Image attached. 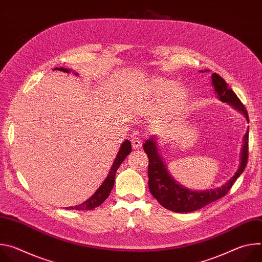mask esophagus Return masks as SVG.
Wrapping results in <instances>:
<instances>
[{"label":"esophagus","instance_id":"obj_1","mask_svg":"<svg viewBox=\"0 0 262 262\" xmlns=\"http://www.w3.org/2000/svg\"><path fill=\"white\" fill-rule=\"evenodd\" d=\"M142 144H143V142H142V140H141L140 138L135 137V138L132 139V146H133L134 149H139V148H141V147H142Z\"/></svg>","mask_w":262,"mask_h":262}]
</instances>
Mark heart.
<instances>
[{"mask_svg":"<svg viewBox=\"0 0 262 262\" xmlns=\"http://www.w3.org/2000/svg\"><path fill=\"white\" fill-rule=\"evenodd\" d=\"M176 83L166 79L156 78L149 81L145 86V92L148 96L155 99H162L168 96L167 102L170 106L179 105L189 96V91L184 86H174Z\"/></svg>","mask_w":262,"mask_h":262,"instance_id":"obj_1","label":"heart"}]
</instances>
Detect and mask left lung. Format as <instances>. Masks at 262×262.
Listing matches in <instances>:
<instances>
[{
  "mask_svg": "<svg viewBox=\"0 0 262 262\" xmlns=\"http://www.w3.org/2000/svg\"><path fill=\"white\" fill-rule=\"evenodd\" d=\"M207 71V70H205ZM201 72H203L201 70ZM211 81L214 91L221 101L231 104L234 108L244 114L249 121L248 112L242 103L237 95L228 88L227 83L217 73L211 74ZM248 141L249 128L244 136L242 152L239 159V167L235 174L221 188L207 191H191L175 181L169 174L166 165L160 156L157 139L151 137L143 144L144 151L148 157V186L152 196L159 203L175 212H191L198 210L207 204L225 196L231 189L234 181L244 172L248 162Z\"/></svg>",
  "mask_w": 262,
  "mask_h": 262,
  "instance_id": "obj_1",
  "label": "left lung"
}]
</instances>
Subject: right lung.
Instances as JSON below:
<instances>
[{"label":"right lung","instance_id":"obj_1","mask_svg":"<svg viewBox=\"0 0 262 262\" xmlns=\"http://www.w3.org/2000/svg\"><path fill=\"white\" fill-rule=\"evenodd\" d=\"M55 69L69 73L70 70L66 69V68H58L56 67ZM132 151V144L128 140H125L122 144L121 147L119 149V151L117 154V157L115 158V161L112 165L110 172L106 176V178L104 179V181L101 183V185L97 189V191L85 202H83L80 205H76V206H70V207H66V209H71V210H90L93 209L97 206H99L110 195V193L112 192V189L114 186V182H115V176H116V172L118 170V168L120 167L121 163L125 160V158L130 154Z\"/></svg>","mask_w":262,"mask_h":262}]
</instances>
